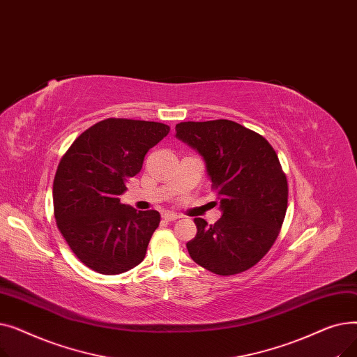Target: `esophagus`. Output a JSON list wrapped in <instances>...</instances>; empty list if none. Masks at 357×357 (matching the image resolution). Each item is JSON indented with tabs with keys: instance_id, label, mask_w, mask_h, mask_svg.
<instances>
[{
	"instance_id": "1",
	"label": "esophagus",
	"mask_w": 357,
	"mask_h": 357,
	"mask_svg": "<svg viewBox=\"0 0 357 357\" xmlns=\"http://www.w3.org/2000/svg\"><path fill=\"white\" fill-rule=\"evenodd\" d=\"M162 218L166 220V221H175V220L179 218V215H178V214H174V213H165V214L162 215Z\"/></svg>"
}]
</instances>
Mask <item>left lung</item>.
Returning <instances> with one entry per match:
<instances>
[{
  "mask_svg": "<svg viewBox=\"0 0 357 357\" xmlns=\"http://www.w3.org/2000/svg\"><path fill=\"white\" fill-rule=\"evenodd\" d=\"M175 130L205 160L222 211L211 226L194 218L190 256L221 276L253 268L273 246L288 207V181L276 152L264 136L231 120L185 121Z\"/></svg>",
  "mask_w": 357,
  "mask_h": 357,
  "instance_id": "8db88e82",
  "label": "left lung"
}]
</instances>
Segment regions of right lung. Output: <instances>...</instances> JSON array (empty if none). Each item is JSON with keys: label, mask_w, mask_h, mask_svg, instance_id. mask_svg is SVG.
Segmentation results:
<instances>
[{"label": "right lung", "mask_w": 357, "mask_h": 357, "mask_svg": "<svg viewBox=\"0 0 357 357\" xmlns=\"http://www.w3.org/2000/svg\"><path fill=\"white\" fill-rule=\"evenodd\" d=\"M169 130L156 121L107 119L85 130L61 159L53 181L56 224L89 269L119 275L144 259L160 214L137 211L119 197Z\"/></svg>", "instance_id": "obj_1"}]
</instances>
